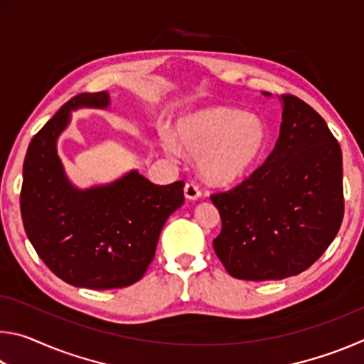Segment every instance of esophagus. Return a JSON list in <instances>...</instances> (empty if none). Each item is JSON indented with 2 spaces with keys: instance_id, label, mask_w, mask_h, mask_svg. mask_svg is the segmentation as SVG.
<instances>
[{
  "instance_id": "34e87169",
  "label": "esophagus",
  "mask_w": 364,
  "mask_h": 364,
  "mask_svg": "<svg viewBox=\"0 0 364 364\" xmlns=\"http://www.w3.org/2000/svg\"><path fill=\"white\" fill-rule=\"evenodd\" d=\"M200 196H202L200 194V189L197 188V184L186 183V186H184V197H186V199L197 200Z\"/></svg>"
}]
</instances>
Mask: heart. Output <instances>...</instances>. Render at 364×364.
<instances>
[{
	"mask_svg": "<svg viewBox=\"0 0 364 364\" xmlns=\"http://www.w3.org/2000/svg\"><path fill=\"white\" fill-rule=\"evenodd\" d=\"M267 127L260 117L225 106L207 107L178 120L175 133H160L164 151L180 156V147L197 157L205 181L228 186L249 173L267 146Z\"/></svg>",
	"mask_w": 364,
	"mask_h": 364,
	"instance_id": "heart-1",
	"label": "heart"
}]
</instances>
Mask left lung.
I'll return each mask as SVG.
<instances>
[{"label": "left lung", "instance_id": "left-lung-1", "mask_svg": "<svg viewBox=\"0 0 364 364\" xmlns=\"http://www.w3.org/2000/svg\"><path fill=\"white\" fill-rule=\"evenodd\" d=\"M279 101L282 122L273 152L239 186L210 197L221 217L213 249L237 279L301 273L324 254L342 223L341 146L306 102L291 95Z\"/></svg>", "mask_w": 364, "mask_h": 364}]
</instances>
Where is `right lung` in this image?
Segmentation results:
<instances>
[{
  "instance_id": "add662e5",
  "label": "right lung",
  "mask_w": 364,
  "mask_h": 364,
  "mask_svg": "<svg viewBox=\"0 0 364 364\" xmlns=\"http://www.w3.org/2000/svg\"><path fill=\"white\" fill-rule=\"evenodd\" d=\"M110 95L82 93L60 107L30 141L23 160L21 213L27 237L67 284L117 289L143 278L165 221L184 204L183 181L157 186L133 168L78 188L67 176L58 139L80 109H110Z\"/></svg>"
}]
</instances>
